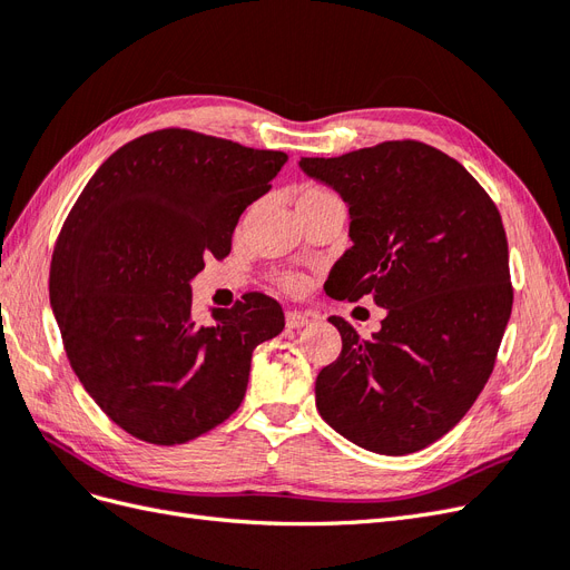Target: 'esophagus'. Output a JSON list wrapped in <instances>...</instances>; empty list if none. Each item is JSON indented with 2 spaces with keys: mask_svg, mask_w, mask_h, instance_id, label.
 <instances>
[{
  "mask_svg": "<svg viewBox=\"0 0 570 570\" xmlns=\"http://www.w3.org/2000/svg\"><path fill=\"white\" fill-rule=\"evenodd\" d=\"M308 323V316L302 312H287L285 314V325L289 331H302V327Z\"/></svg>",
  "mask_w": 570,
  "mask_h": 570,
  "instance_id": "obj_1",
  "label": "esophagus"
}]
</instances>
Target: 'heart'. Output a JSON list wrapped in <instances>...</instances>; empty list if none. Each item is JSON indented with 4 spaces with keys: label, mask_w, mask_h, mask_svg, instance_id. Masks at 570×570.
<instances>
[{
    "label": "heart",
    "mask_w": 570,
    "mask_h": 570,
    "mask_svg": "<svg viewBox=\"0 0 570 570\" xmlns=\"http://www.w3.org/2000/svg\"><path fill=\"white\" fill-rule=\"evenodd\" d=\"M327 199H335L331 193H327V189H323V187H314V185H306V187H302V189H299V202H297V206H304V204H318V202H327ZM283 283H285V287H287V289H297V287L302 285V281H299V278H295V275H289V278H285Z\"/></svg>",
    "instance_id": "heart-1"
}]
</instances>
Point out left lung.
I'll use <instances>...</instances> for the list:
<instances>
[{
	"instance_id": "left-lung-1",
	"label": "left lung",
	"mask_w": 570,
	"mask_h": 570,
	"mask_svg": "<svg viewBox=\"0 0 570 570\" xmlns=\"http://www.w3.org/2000/svg\"><path fill=\"white\" fill-rule=\"evenodd\" d=\"M350 209L352 247L327 275L333 299L371 295L381 331L342 335L316 406L342 438L404 456L433 444L485 387L511 316L509 245L494 202L459 161L413 140L299 159Z\"/></svg>"
}]
</instances>
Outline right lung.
<instances>
[{
    "instance_id": "add662e5",
    "label": "right lung",
    "mask_w": 570,
    "mask_h": 570,
    "mask_svg": "<svg viewBox=\"0 0 570 570\" xmlns=\"http://www.w3.org/2000/svg\"><path fill=\"white\" fill-rule=\"evenodd\" d=\"M287 154L168 128L97 168L68 214L49 302L68 361L107 416L151 444H183L243 402L252 352L285 327L281 304L249 292L193 316L204 256L230 254L239 216Z\"/></svg>"
}]
</instances>
